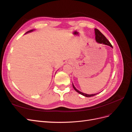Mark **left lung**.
Segmentation results:
<instances>
[{
	"instance_id": "obj_1",
	"label": "left lung",
	"mask_w": 132,
	"mask_h": 132,
	"mask_svg": "<svg viewBox=\"0 0 132 132\" xmlns=\"http://www.w3.org/2000/svg\"><path fill=\"white\" fill-rule=\"evenodd\" d=\"M95 35L96 41L97 42H98L99 43H102V44H103V45L109 46L113 48L112 46L111 45V43L109 41H108V39L106 38L105 36L103 35L98 29H95ZM73 88L74 89V90L77 92H78L79 94L84 96L87 97H90L91 96H95V95L97 94H90L89 95V94H87L85 93H82V92L80 91L78 89H77V88H76V87L74 86L73 83Z\"/></svg>"
}]
</instances>
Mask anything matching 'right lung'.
<instances>
[{"label":"right lung","mask_w":132,"mask_h":132,"mask_svg":"<svg viewBox=\"0 0 132 132\" xmlns=\"http://www.w3.org/2000/svg\"><path fill=\"white\" fill-rule=\"evenodd\" d=\"M35 30V29H33V30H30V31H27L26 33H25V34H28V33H30V32H32V31H34Z\"/></svg>","instance_id":"right-lung-1"}]
</instances>
